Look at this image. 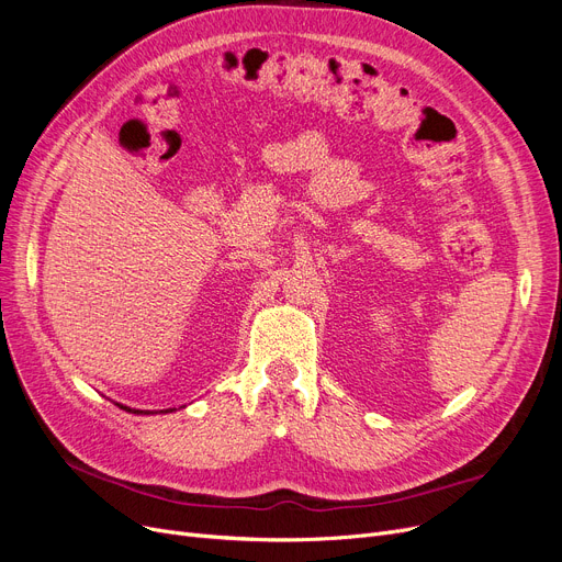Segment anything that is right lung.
Wrapping results in <instances>:
<instances>
[{
  "label": "right lung",
  "instance_id": "obj_1",
  "mask_svg": "<svg viewBox=\"0 0 562 562\" xmlns=\"http://www.w3.org/2000/svg\"><path fill=\"white\" fill-rule=\"evenodd\" d=\"M123 409H127V412H134V415H143V412L140 409H132V407H125V405H121ZM172 412V409H170ZM147 415H150V412H147Z\"/></svg>",
  "mask_w": 562,
  "mask_h": 562
}]
</instances>
